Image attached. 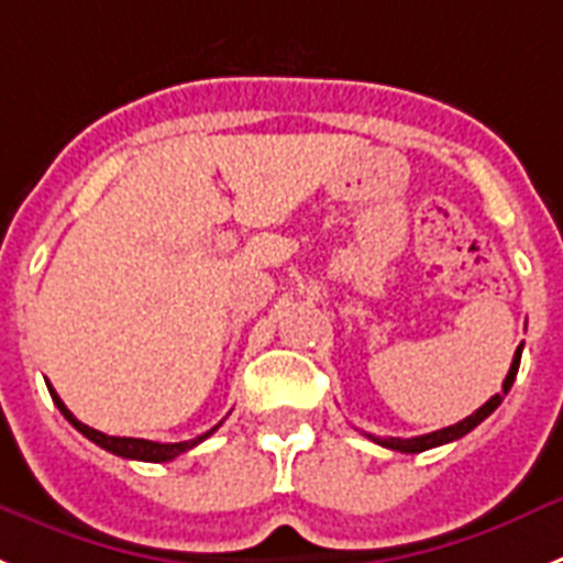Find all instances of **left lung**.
Listing matches in <instances>:
<instances>
[{
    "label": "left lung",
    "mask_w": 563,
    "mask_h": 563,
    "mask_svg": "<svg viewBox=\"0 0 563 563\" xmlns=\"http://www.w3.org/2000/svg\"><path fill=\"white\" fill-rule=\"evenodd\" d=\"M518 363H521V345L516 349V356H512V365L510 371H507L505 376V385H501V394H496V397L487 399L482 408L476 410V413H471L467 419H462V422L451 424V428H442V430H433V433H424V437H413V439H397V437H388V439H379V437H371L376 444H383V448H390V451H399V453H422V451H430V448H439V444H448V442H456V439H462L464 433H471L476 424L485 422L487 417H490L493 410L501 405V399L507 397V390L512 388V379H516L518 374Z\"/></svg>",
    "instance_id": "left-lung-1"
}]
</instances>
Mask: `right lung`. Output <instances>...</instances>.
Wrapping results in <instances>:
<instances>
[{
    "mask_svg": "<svg viewBox=\"0 0 563 563\" xmlns=\"http://www.w3.org/2000/svg\"><path fill=\"white\" fill-rule=\"evenodd\" d=\"M51 388V385H47ZM51 397L53 402H56V408L65 413L67 422L73 424V428L78 430V433H85L90 442H96L99 448H104V451L115 453V456L121 459H139V462H173L175 456H180V453L192 451L195 444H200L207 437H212L214 430H218V424H214L212 430H207L203 437H195L189 439V442H175V444H161V442H150V439H130V437H107V433H101V430L90 428V424L78 422L76 417H73L70 410H67V405L58 399L56 390L51 388Z\"/></svg>",
    "mask_w": 563,
    "mask_h": 563,
    "instance_id": "1",
    "label": "right lung"
}]
</instances>
